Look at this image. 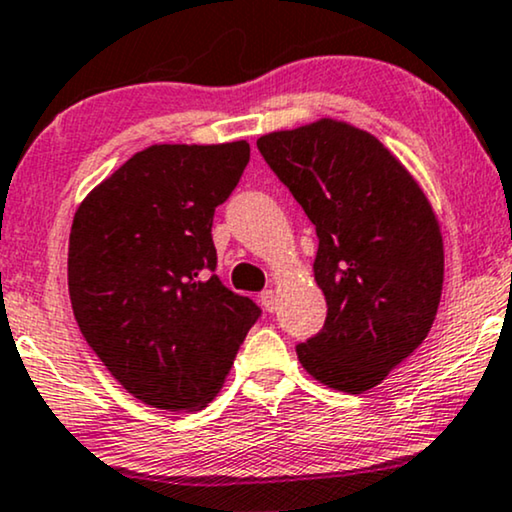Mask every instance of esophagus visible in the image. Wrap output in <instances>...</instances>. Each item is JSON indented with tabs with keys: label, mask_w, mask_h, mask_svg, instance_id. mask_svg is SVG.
<instances>
[{
	"label": "esophagus",
	"mask_w": 512,
	"mask_h": 512,
	"mask_svg": "<svg viewBox=\"0 0 512 512\" xmlns=\"http://www.w3.org/2000/svg\"><path fill=\"white\" fill-rule=\"evenodd\" d=\"M260 297H262V304H264V309H267V312H276L278 295L274 293V290H264Z\"/></svg>",
	"instance_id": "1"
}]
</instances>
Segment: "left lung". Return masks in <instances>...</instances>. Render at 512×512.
I'll return each mask as SVG.
<instances>
[{"label": "left lung", "instance_id": "8db88e82", "mask_svg": "<svg viewBox=\"0 0 512 512\" xmlns=\"http://www.w3.org/2000/svg\"><path fill=\"white\" fill-rule=\"evenodd\" d=\"M257 148L319 236L314 278L328 314L297 359L333 390H371L435 321L444 245L432 205L373 134L347 122L264 134Z\"/></svg>", "mask_w": 512, "mask_h": 512}]
</instances>
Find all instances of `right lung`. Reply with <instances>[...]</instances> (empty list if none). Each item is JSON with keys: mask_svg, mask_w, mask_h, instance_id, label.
<instances>
[{"mask_svg": "<svg viewBox=\"0 0 512 512\" xmlns=\"http://www.w3.org/2000/svg\"><path fill=\"white\" fill-rule=\"evenodd\" d=\"M250 160L248 141L155 144L75 212L68 290L96 357L129 394L165 411L217 397L262 309L219 281L212 217Z\"/></svg>", "mask_w": 512, "mask_h": 512, "instance_id": "right-lung-1", "label": "right lung"}]
</instances>
